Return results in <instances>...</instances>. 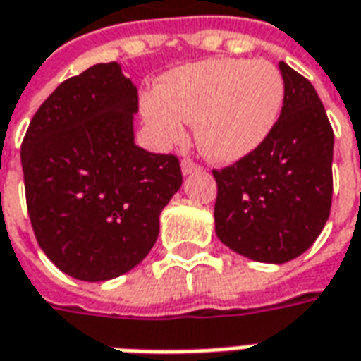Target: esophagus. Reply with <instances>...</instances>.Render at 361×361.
<instances>
[{"label":"esophagus","instance_id":"34e87169","mask_svg":"<svg viewBox=\"0 0 361 361\" xmlns=\"http://www.w3.org/2000/svg\"><path fill=\"white\" fill-rule=\"evenodd\" d=\"M199 170H201V166L195 164L193 160H183V162H181V173H183V176L195 173V172H199Z\"/></svg>","mask_w":361,"mask_h":361}]
</instances>
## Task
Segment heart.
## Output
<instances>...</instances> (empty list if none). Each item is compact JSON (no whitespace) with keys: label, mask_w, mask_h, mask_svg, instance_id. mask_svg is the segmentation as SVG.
<instances>
[{"label":"heart","mask_w":361,"mask_h":361,"mask_svg":"<svg viewBox=\"0 0 361 361\" xmlns=\"http://www.w3.org/2000/svg\"><path fill=\"white\" fill-rule=\"evenodd\" d=\"M286 85L265 59L220 58L170 71L157 92L142 98V118L158 142L185 139V121L197 123L204 157L234 164L263 145L279 123Z\"/></svg>","instance_id":"obj_1"}]
</instances>
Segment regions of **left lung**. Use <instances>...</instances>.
I'll use <instances>...</instances> for the list:
<instances>
[{"instance_id": "obj_1", "label": "left lung", "mask_w": 361, "mask_h": 361, "mask_svg": "<svg viewBox=\"0 0 361 361\" xmlns=\"http://www.w3.org/2000/svg\"><path fill=\"white\" fill-rule=\"evenodd\" d=\"M286 85L279 123L250 157L214 170V232L226 247L282 265L317 240L333 201L334 135L305 77L280 61Z\"/></svg>"}]
</instances>
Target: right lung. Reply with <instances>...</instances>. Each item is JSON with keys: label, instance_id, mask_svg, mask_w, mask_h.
<instances>
[{"label": "right lung", "instance_id": "add662e5", "mask_svg": "<svg viewBox=\"0 0 361 361\" xmlns=\"http://www.w3.org/2000/svg\"><path fill=\"white\" fill-rule=\"evenodd\" d=\"M137 110V87L118 61L96 63L44 100L20 147L38 245L77 280L104 282L139 265L181 188L178 158L135 145Z\"/></svg>", "mask_w": 361, "mask_h": 361}]
</instances>
